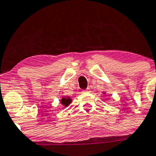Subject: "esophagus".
I'll use <instances>...</instances> for the list:
<instances>
[{
  "instance_id": "1",
  "label": "esophagus",
  "mask_w": 156,
  "mask_h": 156,
  "mask_svg": "<svg viewBox=\"0 0 156 156\" xmlns=\"http://www.w3.org/2000/svg\"><path fill=\"white\" fill-rule=\"evenodd\" d=\"M89 91H90V89H89V88H88V89L83 90V92H89Z\"/></svg>"
}]
</instances>
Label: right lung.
<instances>
[{"label": "right lung", "instance_id": "right-lung-1", "mask_svg": "<svg viewBox=\"0 0 156 156\" xmlns=\"http://www.w3.org/2000/svg\"><path fill=\"white\" fill-rule=\"evenodd\" d=\"M61 102H62V104H64L65 107H67V106H68L69 104H70L71 99L69 98H63L62 99V101H61Z\"/></svg>", "mask_w": 156, "mask_h": 156}]
</instances>
